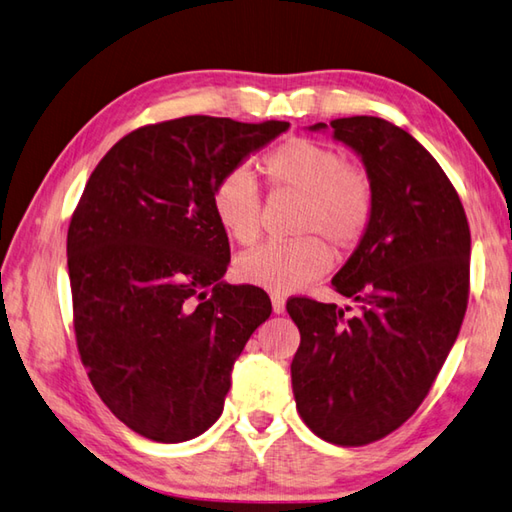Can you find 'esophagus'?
Listing matches in <instances>:
<instances>
[{"mask_svg": "<svg viewBox=\"0 0 512 512\" xmlns=\"http://www.w3.org/2000/svg\"><path fill=\"white\" fill-rule=\"evenodd\" d=\"M271 304H273V311H275V313H284L286 300H284L282 295H271Z\"/></svg>", "mask_w": 512, "mask_h": 512, "instance_id": "34e87169", "label": "esophagus"}]
</instances>
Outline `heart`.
<instances>
[{"label":"heart","instance_id":"obj_1","mask_svg":"<svg viewBox=\"0 0 512 512\" xmlns=\"http://www.w3.org/2000/svg\"><path fill=\"white\" fill-rule=\"evenodd\" d=\"M264 174L275 188L304 197L302 232H318L336 250L356 246L369 226L374 194L365 172L345 163V156L309 138H291L264 159ZM217 221L239 244H253L262 226V192L255 174L239 167L228 172L212 192ZM331 250L320 237L271 241L237 259L241 282L268 293H297L331 266Z\"/></svg>","mask_w":512,"mask_h":512}]
</instances>
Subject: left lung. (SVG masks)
<instances>
[{
    "label": "left lung",
    "instance_id": "8db88e82",
    "mask_svg": "<svg viewBox=\"0 0 512 512\" xmlns=\"http://www.w3.org/2000/svg\"><path fill=\"white\" fill-rule=\"evenodd\" d=\"M331 132L365 165L369 226L333 288L358 304L288 300L300 329L291 362L297 412L320 439L365 445L401 427L430 392L468 306L470 228L434 156L389 120L351 116Z\"/></svg>",
    "mask_w": 512,
    "mask_h": 512
}]
</instances>
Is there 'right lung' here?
I'll use <instances>...</instances> for the list:
<instances>
[{
  "mask_svg": "<svg viewBox=\"0 0 512 512\" xmlns=\"http://www.w3.org/2000/svg\"><path fill=\"white\" fill-rule=\"evenodd\" d=\"M286 129L167 120L120 138L89 176L67 235L78 351L102 403L145 439L206 432L273 311L262 288L224 282L230 246L212 192Z\"/></svg>",
  "mask_w": 512,
  "mask_h": 512,
  "instance_id": "right-lung-1",
  "label": "right lung"
}]
</instances>
